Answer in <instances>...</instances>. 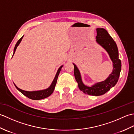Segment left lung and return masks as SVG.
Masks as SVG:
<instances>
[{"instance_id":"1","label":"left lung","mask_w":134,"mask_h":134,"mask_svg":"<svg viewBox=\"0 0 134 134\" xmlns=\"http://www.w3.org/2000/svg\"><path fill=\"white\" fill-rule=\"evenodd\" d=\"M96 41L103 48L109 55L113 63L112 72L104 81L97 82L92 86H89L83 83L80 71L77 66L74 63L73 64L74 66V76L79 89L87 94L98 96L104 94L117 83L121 69V63L120 60L119 59V51L117 45L112 37L103 28H97L96 29Z\"/></svg>"}]
</instances>
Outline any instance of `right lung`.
<instances>
[{"label":"right lung","instance_id":"obj_1","mask_svg":"<svg viewBox=\"0 0 134 134\" xmlns=\"http://www.w3.org/2000/svg\"><path fill=\"white\" fill-rule=\"evenodd\" d=\"M23 37H24V36H22L18 41H17L16 44H15V47H14L13 55H14V53H15V52L16 49L17 47L18 46L19 44H20V42H21ZM63 66V65H61V66L59 68V69L56 74V75L55 76V78H54V79H53L52 83H51V85H50V86L49 87H48L46 89L29 92V91H25V90L19 89V88H18L15 84H14V85H15V86L17 89V90H18L22 94H23L24 96L27 97H28L30 99H34V100H39V99H42L48 97H49V96H51L52 94V93L53 92L54 89H55V87L56 86V82H57V80H58L59 74Z\"/></svg>","mask_w":134,"mask_h":134}]
</instances>
